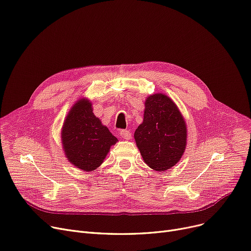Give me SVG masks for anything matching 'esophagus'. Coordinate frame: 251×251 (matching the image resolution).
I'll return each instance as SVG.
<instances>
[{
    "label": "esophagus",
    "mask_w": 251,
    "mask_h": 251,
    "mask_svg": "<svg viewBox=\"0 0 251 251\" xmlns=\"http://www.w3.org/2000/svg\"><path fill=\"white\" fill-rule=\"evenodd\" d=\"M120 136L124 139H130L131 138L132 134L129 131V130H121V131H120Z\"/></svg>",
    "instance_id": "obj_1"
}]
</instances>
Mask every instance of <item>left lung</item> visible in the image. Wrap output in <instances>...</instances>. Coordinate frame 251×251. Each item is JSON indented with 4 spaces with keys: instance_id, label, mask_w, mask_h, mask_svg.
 I'll use <instances>...</instances> for the list:
<instances>
[{
    "instance_id": "obj_1",
    "label": "left lung",
    "mask_w": 251,
    "mask_h": 251,
    "mask_svg": "<svg viewBox=\"0 0 251 251\" xmlns=\"http://www.w3.org/2000/svg\"><path fill=\"white\" fill-rule=\"evenodd\" d=\"M145 107L144 122L134 132L136 146L149 167L166 171L186 150V122L176 104L163 93L150 95Z\"/></svg>"
}]
</instances>
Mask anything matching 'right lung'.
Here are the masks:
<instances>
[{"mask_svg":"<svg viewBox=\"0 0 251 251\" xmlns=\"http://www.w3.org/2000/svg\"><path fill=\"white\" fill-rule=\"evenodd\" d=\"M117 141L94 116L88 100L81 99L73 105L62 126L61 143L65 156L74 166L84 171L95 170Z\"/></svg>","mask_w":251,"mask_h":251,"instance_id":"add662e5","label":"right lung"}]
</instances>
